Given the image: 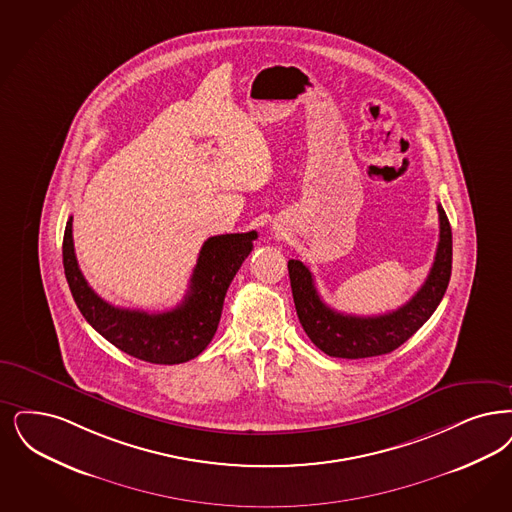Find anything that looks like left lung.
Returning a JSON list of instances; mask_svg holds the SVG:
<instances>
[{
    "instance_id": "obj_1",
    "label": "left lung",
    "mask_w": 512,
    "mask_h": 512,
    "mask_svg": "<svg viewBox=\"0 0 512 512\" xmlns=\"http://www.w3.org/2000/svg\"><path fill=\"white\" fill-rule=\"evenodd\" d=\"M440 240L434 263L421 289L404 307L379 316H352L329 308L314 286L312 272L297 259L287 263L293 301L308 339L335 358H369L389 354L404 345L440 305L451 276V226L438 205Z\"/></svg>"
}]
</instances>
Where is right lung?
I'll use <instances>...</instances> for the list:
<instances>
[{
  "instance_id": "right-lung-1",
  "label": "right lung",
  "mask_w": 512,
  "mask_h": 512,
  "mask_svg": "<svg viewBox=\"0 0 512 512\" xmlns=\"http://www.w3.org/2000/svg\"><path fill=\"white\" fill-rule=\"evenodd\" d=\"M257 232L221 234L205 242L183 303L167 312L112 307L83 278L74 253L72 217L64 228L62 265L83 318L106 341L150 364H183L211 343L223 312L226 289L253 249Z\"/></svg>"
}]
</instances>
